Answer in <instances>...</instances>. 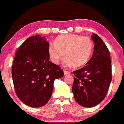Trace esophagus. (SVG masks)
I'll use <instances>...</instances> for the list:
<instances>
[{"mask_svg":"<svg viewBox=\"0 0 124 124\" xmlns=\"http://www.w3.org/2000/svg\"><path fill=\"white\" fill-rule=\"evenodd\" d=\"M64 75H70V72H69V71L64 70Z\"/></svg>","mask_w":124,"mask_h":124,"instance_id":"1","label":"esophagus"}]
</instances>
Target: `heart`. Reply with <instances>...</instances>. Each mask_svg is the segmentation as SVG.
Segmentation results:
<instances>
[{"label": "heart", "mask_w": 124, "mask_h": 124, "mask_svg": "<svg viewBox=\"0 0 124 124\" xmlns=\"http://www.w3.org/2000/svg\"><path fill=\"white\" fill-rule=\"evenodd\" d=\"M48 54L52 62L58 64L64 56L65 66H83L90 59L93 51V42L90 37L69 34L57 37L55 43H50Z\"/></svg>", "instance_id": "obj_1"}]
</instances>
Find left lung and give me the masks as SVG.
<instances>
[{"label": "left lung", "instance_id": "obj_1", "mask_svg": "<svg viewBox=\"0 0 124 124\" xmlns=\"http://www.w3.org/2000/svg\"><path fill=\"white\" fill-rule=\"evenodd\" d=\"M92 57L86 66L73 71L72 93L76 102L84 107H92L105 98L111 81V64L108 49L96 34Z\"/></svg>", "mask_w": 124, "mask_h": 124}]
</instances>
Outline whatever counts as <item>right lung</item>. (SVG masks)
<instances>
[{
    "label": "right lung",
    "instance_id": "add662e5",
    "mask_svg": "<svg viewBox=\"0 0 124 124\" xmlns=\"http://www.w3.org/2000/svg\"><path fill=\"white\" fill-rule=\"evenodd\" d=\"M49 42L35 35L27 39L15 54L12 77L16 93L26 105L41 107L52 96L55 79L63 77V71L49 62Z\"/></svg>",
    "mask_w": 124,
    "mask_h": 124
}]
</instances>
